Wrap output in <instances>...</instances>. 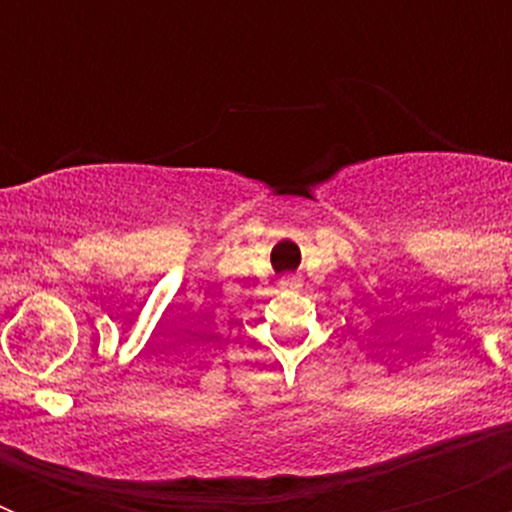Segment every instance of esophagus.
<instances>
[{
    "instance_id": "34e87169",
    "label": "esophagus",
    "mask_w": 512,
    "mask_h": 512,
    "mask_svg": "<svg viewBox=\"0 0 512 512\" xmlns=\"http://www.w3.org/2000/svg\"><path fill=\"white\" fill-rule=\"evenodd\" d=\"M279 287H282V289H297V287H300V277H282V279H279Z\"/></svg>"
}]
</instances>
